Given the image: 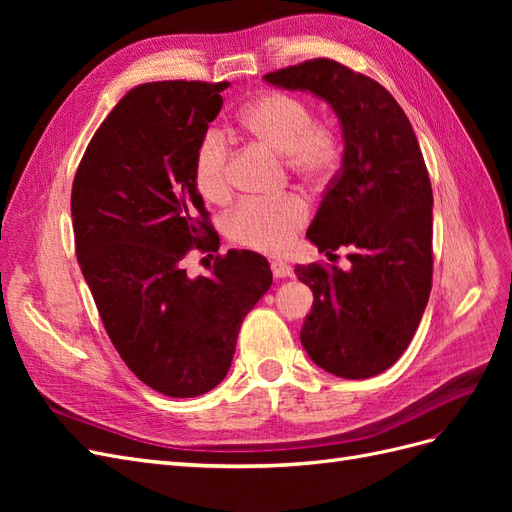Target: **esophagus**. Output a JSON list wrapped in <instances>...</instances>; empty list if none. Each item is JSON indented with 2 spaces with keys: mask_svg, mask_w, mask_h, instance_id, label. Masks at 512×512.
I'll return each mask as SVG.
<instances>
[{
  "mask_svg": "<svg viewBox=\"0 0 512 512\" xmlns=\"http://www.w3.org/2000/svg\"><path fill=\"white\" fill-rule=\"evenodd\" d=\"M271 271L275 277H290L292 275V267L284 260H273L271 262Z\"/></svg>",
  "mask_w": 512,
  "mask_h": 512,
  "instance_id": "34e87169",
  "label": "esophagus"
}]
</instances>
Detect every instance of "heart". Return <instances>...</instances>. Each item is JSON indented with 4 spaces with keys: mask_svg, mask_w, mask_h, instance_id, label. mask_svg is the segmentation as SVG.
Returning a JSON list of instances; mask_svg holds the SVG:
<instances>
[{
    "mask_svg": "<svg viewBox=\"0 0 512 512\" xmlns=\"http://www.w3.org/2000/svg\"><path fill=\"white\" fill-rule=\"evenodd\" d=\"M239 130L260 145L280 153L294 175L305 181H324L339 160V134L329 121H314L307 102L297 96L269 91L243 106ZM194 181L209 203L230 196V147L226 136L209 130L194 153ZM305 200L288 194L275 200H243L226 220L228 237L258 252L282 254L305 226Z\"/></svg>",
    "mask_w": 512,
    "mask_h": 512,
    "instance_id": "b5f03b06",
    "label": "heart"
}]
</instances>
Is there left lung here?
Listing matches in <instances>:
<instances>
[{"label":"left lung","instance_id":"left-lung-1","mask_svg":"<svg viewBox=\"0 0 512 512\" xmlns=\"http://www.w3.org/2000/svg\"><path fill=\"white\" fill-rule=\"evenodd\" d=\"M265 81L327 102L344 138L342 168L307 239L327 256L348 247L350 269H294L314 292L301 344L333 376H378L412 342L431 292L433 194L421 147L389 91L333 59L303 61Z\"/></svg>","mask_w":512,"mask_h":512}]
</instances>
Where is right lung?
<instances>
[{
    "label": "right lung",
    "instance_id": "1",
    "mask_svg": "<svg viewBox=\"0 0 512 512\" xmlns=\"http://www.w3.org/2000/svg\"><path fill=\"white\" fill-rule=\"evenodd\" d=\"M228 83L130 89L87 145L72 183L76 258L104 329L132 374L198 397L230 369L247 312L273 282L265 256L230 250L190 277L192 247L220 241L194 181V153Z\"/></svg>",
    "mask_w": 512,
    "mask_h": 512
}]
</instances>
